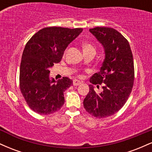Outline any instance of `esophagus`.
Masks as SVG:
<instances>
[{"label": "esophagus", "mask_w": 152, "mask_h": 152, "mask_svg": "<svg viewBox=\"0 0 152 152\" xmlns=\"http://www.w3.org/2000/svg\"><path fill=\"white\" fill-rule=\"evenodd\" d=\"M81 83V82L78 81V80H74V81H73V84H74V86H78V85H80Z\"/></svg>", "instance_id": "1"}]
</instances>
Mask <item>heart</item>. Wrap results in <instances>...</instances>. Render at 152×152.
I'll use <instances>...</instances> for the list:
<instances>
[{
  "label": "heart",
  "instance_id": "obj_1",
  "mask_svg": "<svg viewBox=\"0 0 152 152\" xmlns=\"http://www.w3.org/2000/svg\"><path fill=\"white\" fill-rule=\"evenodd\" d=\"M83 52L89 51V50H94V51H96L95 47L89 43H84L83 46Z\"/></svg>",
  "mask_w": 152,
  "mask_h": 152
}]
</instances>
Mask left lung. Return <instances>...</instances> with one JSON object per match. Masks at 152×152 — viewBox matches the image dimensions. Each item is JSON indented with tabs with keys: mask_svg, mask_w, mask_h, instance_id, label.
<instances>
[{
	"mask_svg": "<svg viewBox=\"0 0 152 152\" xmlns=\"http://www.w3.org/2000/svg\"><path fill=\"white\" fill-rule=\"evenodd\" d=\"M105 50V59L100 71L90 78L92 84L102 86L96 93L93 85L83 100V107L94 117L112 116L123 107L134 86L133 54L126 38L112 28L96 27L89 29Z\"/></svg>",
	"mask_w": 152,
	"mask_h": 152,
	"instance_id": "obj_1",
	"label": "left lung"
}]
</instances>
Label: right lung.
Segmentation results:
<instances>
[{"label": "right lung", "instance_id": "obj_1", "mask_svg": "<svg viewBox=\"0 0 152 152\" xmlns=\"http://www.w3.org/2000/svg\"><path fill=\"white\" fill-rule=\"evenodd\" d=\"M82 31L79 28L46 27L26 43L20 62L19 85L26 104L36 113L53 114L64 105V92L73 81L68 77L51 81L50 69L61 61L66 47Z\"/></svg>", "mask_w": 152, "mask_h": 152}]
</instances>
